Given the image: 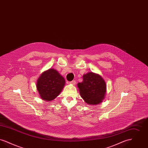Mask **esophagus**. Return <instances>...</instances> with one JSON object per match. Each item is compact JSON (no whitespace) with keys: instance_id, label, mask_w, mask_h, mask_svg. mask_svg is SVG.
<instances>
[{"instance_id":"1","label":"esophagus","mask_w":148,"mask_h":148,"mask_svg":"<svg viewBox=\"0 0 148 148\" xmlns=\"http://www.w3.org/2000/svg\"><path fill=\"white\" fill-rule=\"evenodd\" d=\"M70 83L71 84H75V83H76V82H75V80H72L71 82H70Z\"/></svg>"}]
</instances>
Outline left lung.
<instances>
[{
    "instance_id": "1",
    "label": "left lung",
    "mask_w": 148,
    "mask_h": 148,
    "mask_svg": "<svg viewBox=\"0 0 148 148\" xmlns=\"http://www.w3.org/2000/svg\"><path fill=\"white\" fill-rule=\"evenodd\" d=\"M106 82L98 74L90 72L83 75V81L77 84L82 98L89 104L97 105L104 98Z\"/></svg>"
}]
</instances>
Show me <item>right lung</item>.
I'll return each mask as SVG.
<instances>
[{
  "label": "right lung",
  "mask_w": 148,
  "mask_h": 148,
  "mask_svg": "<svg viewBox=\"0 0 148 148\" xmlns=\"http://www.w3.org/2000/svg\"><path fill=\"white\" fill-rule=\"evenodd\" d=\"M65 84V79L56 70L50 69L44 72L36 83L40 98L50 101L56 97Z\"/></svg>",
  "instance_id": "obj_1"
}]
</instances>
